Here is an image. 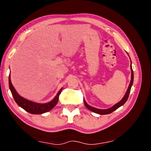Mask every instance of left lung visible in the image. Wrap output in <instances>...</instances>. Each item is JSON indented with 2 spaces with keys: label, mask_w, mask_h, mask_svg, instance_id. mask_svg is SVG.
<instances>
[{
  "label": "left lung",
  "mask_w": 151,
  "mask_h": 151,
  "mask_svg": "<svg viewBox=\"0 0 151 151\" xmlns=\"http://www.w3.org/2000/svg\"><path fill=\"white\" fill-rule=\"evenodd\" d=\"M131 81L130 82V84H129V87H128L127 91L126 92V93H125V95L124 96L123 98H122V100L121 101H119L118 103H116V104H114L113 106L111 107V108L109 109H96V108H94V107L91 106L90 105H88V104L86 103V102L85 101V99H84V103H85V106L88 109L90 110V111H93L94 112H95V113L97 114H108L111 113L113 111H115L118 108H119L120 106H121L123 105V104L126 103L127 101L128 100V98H129V93H130V91H131V86L132 85V83H133V78H134V75H133V70H132V66L131 65Z\"/></svg>",
  "instance_id": "8db88e82"
}]
</instances>
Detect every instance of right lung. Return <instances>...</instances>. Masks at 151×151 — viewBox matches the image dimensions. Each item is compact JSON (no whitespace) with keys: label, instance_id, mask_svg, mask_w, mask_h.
Instances as JSON below:
<instances>
[{"label":"right lung","instance_id":"obj_1","mask_svg":"<svg viewBox=\"0 0 151 151\" xmlns=\"http://www.w3.org/2000/svg\"><path fill=\"white\" fill-rule=\"evenodd\" d=\"M9 88L10 90L11 91V93L12 94V96L14 99V101L17 103L18 105L23 109L25 111L28 112L31 114H42L45 112H47L48 111H50L51 109H52L57 104L58 99H59V95L62 91L63 88H60V91L58 92L57 95L55 96L54 99L52 101H50L49 103H37L35 102H32L27 100V99L23 98L21 96H20L18 94L17 92L15 90L14 86H12L11 81V76L9 75Z\"/></svg>","mask_w":151,"mask_h":151}]
</instances>
